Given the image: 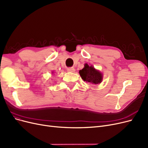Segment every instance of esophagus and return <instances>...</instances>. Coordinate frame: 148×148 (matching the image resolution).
<instances>
[{
	"mask_svg": "<svg viewBox=\"0 0 148 148\" xmlns=\"http://www.w3.org/2000/svg\"><path fill=\"white\" fill-rule=\"evenodd\" d=\"M75 69L74 68H67V71H68V72H71V73H74L75 72Z\"/></svg>",
	"mask_w": 148,
	"mask_h": 148,
	"instance_id": "34e87169",
	"label": "esophagus"
}]
</instances>
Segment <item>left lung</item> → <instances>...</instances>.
I'll list each match as a JSON object with an SVG mask.
<instances>
[{
  "label": "left lung",
  "mask_w": 148,
  "mask_h": 148,
  "mask_svg": "<svg viewBox=\"0 0 148 148\" xmlns=\"http://www.w3.org/2000/svg\"><path fill=\"white\" fill-rule=\"evenodd\" d=\"M84 66L85 67L79 71L81 78L86 82H90L92 84H101L103 75L100 71L96 69L92 66H89L87 63L85 64Z\"/></svg>",
  "instance_id": "8db88e82"
}]
</instances>
